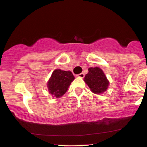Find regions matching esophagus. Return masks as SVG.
Returning a JSON list of instances; mask_svg holds the SVG:
<instances>
[{
    "mask_svg": "<svg viewBox=\"0 0 147 147\" xmlns=\"http://www.w3.org/2000/svg\"><path fill=\"white\" fill-rule=\"evenodd\" d=\"M77 77H80V78H84V73H80V74H78V75H77Z\"/></svg>",
    "mask_w": 147,
    "mask_h": 147,
    "instance_id": "34e87169",
    "label": "esophagus"
}]
</instances>
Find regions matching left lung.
<instances>
[{"instance_id":"8db88e82","label":"left lung","mask_w":147,"mask_h":147,"mask_svg":"<svg viewBox=\"0 0 147 147\" xmlns=\"http://www.w3.org/2000/svg\"><path fill=\"white\" fill-rule=\"evenodd\" d=\"M84 80L90 90L98 95L105 92L109 85V81L104 72L98 67L89 68L88 72L86 75Z\"/></svg>"}]
</instances>
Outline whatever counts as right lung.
Returning <instances> with one entry per match:
<instances>
[{
    "instance_id": "1",
    "label": "right lung",
    "mask_w": 147,
    "mask_h": 147,
    "mask_svg": "<svg viewBox=\"0 0 147 147\" xmlns=\"http://www.w3.org/2000/svg\"><path fill=\"white\" fill-rule=\"evenodd\" d=\"M74 79L75 77L70 71L56 69L52 72L51 77L47 82L49 93L57 98L62 97L68 90Z\"/></svg>"
}]
</instances>
